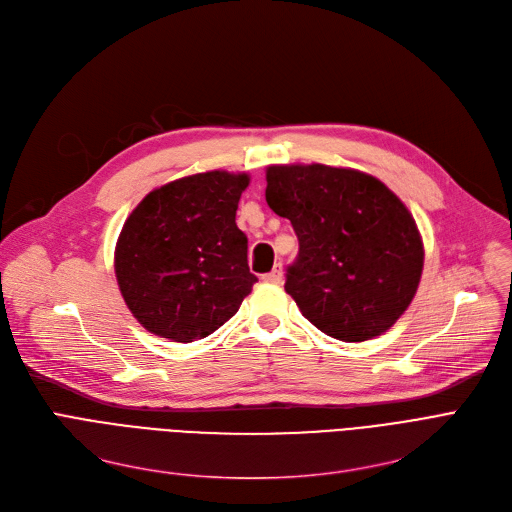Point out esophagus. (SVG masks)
<instances>
[{"instance_id": "obj_1", "label": "esophagus", "mask_w": 512, "mask_h": 512, "mask_svg": "<svg viewBox=\"0 0 512 512\" xmlns=\"http://www.w3.org/2000/svg\"><path fill=\"white\" fill-rule=\"evenodd\" d=\"M263 282H267V284H280L282 282V265H276L270 274H265Z\"/></svg>"}]
</instances>
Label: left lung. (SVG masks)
<instances>
[{"mask_svg":"<svg viewBox=\"0 0 512 512\" xmlns=\"http://www.w3.org/2000/svg\"><path fill=\"white\" fill-rule=\"evenodd\" d=\"M265 201L299 236L286 292L324 334L363 342L415 299L423 238L409 207L367 172L326 164L265 168Z\"/></svg>","mask_w":512,"mask_h":512,"instance_id":"1","label":"left lung"}]
</instances>
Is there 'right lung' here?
I'll return each mask as SVG.
<instances>
[{
    "label": "right lung",
    "instance_id": "right-lung-1",
    "mask_svg": "<svg viewBox=\"0 0 512 512\" xmlns=\"http://www.w3.org/2000/svg\"><path fill=\"white\" fill-rule=\"evenodd\" d=\"M247 172L209 170L161 184L130 211L114 251L122 299L139 324L172 342L213 334L257 278L236 226Z\"/></svg>",
    "mask_w": 512,
    "mask_h": 512
}]
</instances>
